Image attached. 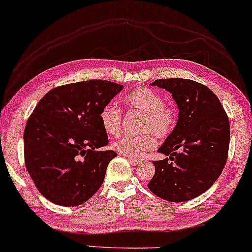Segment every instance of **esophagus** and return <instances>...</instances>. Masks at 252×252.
I'll return each instance as SVG.
<instances>
[{"label":"esophagus","instance_id":"34e87169","mask_svg":"<svg viewBox=\"0 0 252 252\" xmlns=\"http://www.w3.org/2000/svg\"><path fill=\"white\" fill-rule=\"evenodd\" d=\"M127 158L129 159V162H132L133 164H137L140 162V158H135V157H131V156H128Z\"/></svg>","mask_w":252,"mask_h":252}]
</instances>
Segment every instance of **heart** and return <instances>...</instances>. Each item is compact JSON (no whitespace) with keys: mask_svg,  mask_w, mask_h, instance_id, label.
<instances>
[{"mask_svg":"<svg viewBox=\"0 0 252 252\" xmlns=\"http://www.w3.org/2000/svg\"><path fill=\"white\" fill-rule=\"evenodd\" d=\"M127 111L141 114L140 135H121L112 143L115 151L126 156L137 157L155 149L157 140L169 137L177 123V109L174 103L163 101L162 95L146 87L137 88L124 97ZM100 123L104 132L111 135L119 133L123 123V112L115 104L108 103L100 112Z\"/></svg>","mask_w":252,"mask_h":252,"instance_id":"heart-1","label":"heart"}]
</instances>
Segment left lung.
<instances>
[{"label":"left lung","mask_w":252,"mask_h":252,"mask_svg":"<svg viewBox=\"0 0 252 252\" xmlns=\"http://www.w3.org/2000/svg\"><path fill=\"white\" fill-rule=\"evenodd\" d=\"M154 86L166 89L179 106L175 129L154 160L150 190L172 202L194 199L213 186L225 168L230 145V121L218 96L203 84L186 78H160Z\"/></svg>","instance_id":"obj_1"}]
</instances>
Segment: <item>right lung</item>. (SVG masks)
<instances>
[{"label": "right lung", "instance_id": "add662e5", "mask_svg": "<svg viewBox=\"0 0 252 252\" xmlns=\"http://www.w3.org/2000/svg\"><path fill=\"white\" fill-rule=\"evenodd\" d=\"M121 84L89 80L51 89L28 118L24 132L25 165L36 189L56 205H82L101 187L117 156L100 123L102 107Z\"/></svg>", "mask_w": 252, "mask_h": 252}]
</instances>
